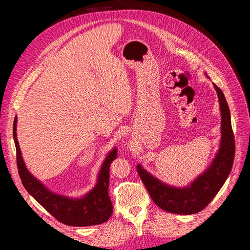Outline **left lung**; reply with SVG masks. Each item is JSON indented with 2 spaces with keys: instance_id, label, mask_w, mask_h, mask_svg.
I'll return each instance as SVG.
<instances>
[{
  "instance_id": "obj_1",
  "label": "left lung",
  "mask_w": 250,
  "mask_h": 250,
  "mask_svg": "<svg viewBox=\"0 0 250 250\" xmlns=\"http://www.w3.org/2000/svg\"><path fill=\"white\" fill-rule=\"evenodd\" d=\"M215 88L221 109V145L213 164L188 188H177L162 184L138 165L137 170L153 202L166 211L191 215L198 213L213 200L229 175L234 158V135L231 128L230 112L222 90Z\"/></svg>"
}]
</instances>
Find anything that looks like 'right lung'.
<instances>
[{"label":"right lung","instance_id":"1","mask_svg":"<svg viewBox=\"0 0 250 250\" xmlns=\"http://www.w3.org/2000/svg\"><path fill=\"white\" fill-rule=\"evenodd\" d=\"M13 139L17 149V165L22 186L56 220L71 226H90L108 220L112 214V203L108 195L109 167L111 162L118 156L117 149H113L104 161L98 176V183L93 190L81 199H70L47 190L27 170L17 138V118L13 122Z\"/></svg>","mask_w":250,"mask_h":250}]
</instances>
